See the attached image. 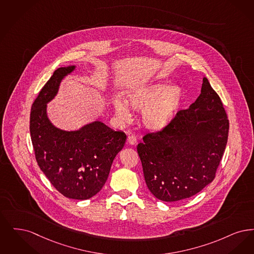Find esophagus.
<instances>
[{
  "instance_id": "1",
  "label": "esophagus",
  "mask_w": 254,
  "mask_h": 254,
  "mask_svg": "<svg viewBox=\"0 0 254 254\" xmlns=\"http://www.w3.org/2000/svg\"><path fill=\"white\" fill-rule=\"evenodd\" d=\"M127 142L129 144H131V145H135L136 142H137L136 137H135L134 135L129 134V135H128V137H127Z\"/></svg>"
}]
</instances>
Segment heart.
Wrapping results in <instances>:
<instances>
[{
	"mask_svg": "<svg viewBox=\"0 0 254 254\" xmlns=\"http://www.w3.org/2000/svg\"><path fill=\"white\" fill-rule=\"evenodd\" d=\"M183 100V91L169 79H156L129 89L124 101L133 111H141V123L152 132L168 128L177 117ZM120 99H114L116 116L122 122L131 120V113Z\"/></svg>",
	"mask_w": 254,
	"mask_h": 254,
	"instance_id": "obj_1",
	"label": "heart"
}]
</instances>
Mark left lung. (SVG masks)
Wrapping results in <instances>:
<instances>
[{
  "instance_id": "obj_1",
  "label": "left lung",
  "mask_w": 254,
  "mask_h": 254,
  "mask_svg": "<svg viewBox=\"0 0 254 254\" xmlns=\"http://www.w3.org/2000/svg\"><path fill=\"white\" fill-rule=\"evenodd\" d=\"M228 134L226 111L204 77L201 94L187 110L179 111L168 128L146 134L137 145L150 191L166 202L196 194L215 177Z\"/></svg>"
}]
</instances>
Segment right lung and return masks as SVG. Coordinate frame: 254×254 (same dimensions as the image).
Listing matches in <instances>:
<instances>
[{"label": "right lung", "instance_id": "add662e5", "mask_svg": "<svg viewBox=\"0 0 254 254\" xmlns=\"http://www.w3.org/2000/svg\"><path fill=\"white\" fill-rule=\"evenodd\" d=\"M75 70L76 65L60 67L45 83L31 107L30 134L38 165L51 184L65 197L85 200L105 184L127 136L99 121L74 131L60 129L50 122L47 103L55 99L63 79Z\"/></svg>", "mask_w": 254, "mask_h": 254}]
</instances>
